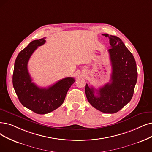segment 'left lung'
I'll use <instances>...</instances> for the list:
<instances>
[{
    "label": "left lung",
    "mask_w": 152,
    "mask_h": 152,
    "mask_svg": "<svg viewBox=\"0 0 152 152\" xmlns=\"http://www.w3.org/2000/svg\"><path fill=\"white\" fill-rule=\"evenodd\" d=\"M102 35L108 38L110 45L108 50L112 68L110 82L99 90L88 87L87 83L86 94L88 102L97 110L114 113L132 98L137 80V65L132 53L119 37Z\"/></svg>",
    "instance_id": "left-lung-1"
}]
</instances>
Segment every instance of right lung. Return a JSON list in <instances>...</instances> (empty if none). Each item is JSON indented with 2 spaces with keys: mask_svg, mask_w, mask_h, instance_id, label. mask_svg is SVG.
Wrapping results in <instances>:
<instances>
[{
  "mask_svg": "<svg viewBox=\"0 0 152 152\" xmlns=\"http://www.w3.org/2000/svg\"><path fill=\"white\" fill-rule=\"evenodd\" d=\"M45 39L33 40L20 52L15 60L12 77L15 92L21 104L38 114L50 113L62 105L69 89L75 82L72 77L65 78L47 88H40L32 82L27 69L28 62L37 48L45 43Z\"/></svg>",
  "mask_w": 152,
  "mask_h": 152,
  "instance_id": "right-lung-1",
  "label": "right lung"
}]
</instances>
